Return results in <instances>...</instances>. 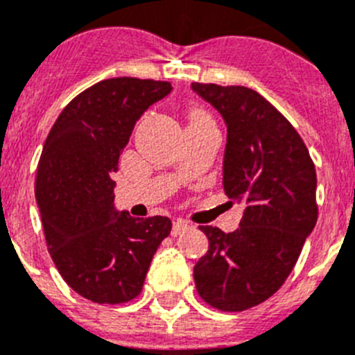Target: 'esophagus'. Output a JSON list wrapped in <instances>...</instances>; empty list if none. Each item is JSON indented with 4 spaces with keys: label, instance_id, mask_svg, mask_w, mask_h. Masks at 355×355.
I'll list each match as a JSON object with an SVG mask.
<instances>
[{
    "label": "esophagus",
    "instance_id": "obj_1",
    "mask_svg": "<svg viewBox=\"0 0 355 355\" xmlns=\"http://www.w3.org/2000/svg\"><path fill=\"white\" fill-rule=\"evenodd\" d=\"M188 228H191L190 223L183 221V219H175L174 225H172V235H174V237H178V235L184 234V232H187Z\"/></svg>",
    "mask_w": 355,
    "mask_h": 355
}]
</instances>
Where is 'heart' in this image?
Here are the masks:
<instances>
[{
    "label": "heart",
    "mask_w": 355,
    "mask_h": 355,
    "mask_svg": "<svg viewBox=\"0 0 355 355\" xmlns=\"http://www.w3.org/2000/svg\"><path fill=\"white\" fill-rule=\"evenodd\" d=\"M188 121H190V125L209 123V121H211V116H209L204 110H200V107H191L190 113H188Z\"/></svg>",
    "instance_id": "heart-1"
}]
</instances>
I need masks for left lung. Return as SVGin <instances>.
<instances>
[{"label":"left lung","instance_id":"1","mask_svg":"<svg viewBox=\"0 0 355 355\" xmlns=\"http://www.w3.org/2000/svg\"><path fill=\"white\" fill-rule=\"evenodd\" d=\"M226 123L223 188L244 205L241 226L225 234L198 226L207 254L193 268L205 303L242 312L279 291L317 223V175L295 127L256 90L191 83Z\"/></svg>","mask_w":355,"mask_h":355}]
</instances>
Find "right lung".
Segmentation results:
<instances>
[{
  "label": "right lung",
  "instance_id": "obj_1",
  "mask_svg": "<svg viewBox=\"0 0 355 355\" xmlns=\"http://www.w3.org/2000/svg\"><path fill=\"white\" fill-rule=\"evenodd\" d=\"M171 90L168 82L103 80L64 107L43 144L35 195L49 252L67 286L94 303L136 298L171 234L165 216L118 212L111 180L136 121Z\"/></svg>",
  "mask_w": 355,
  "mask_h": 355
}]
</instances>
